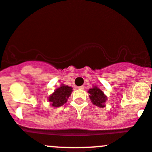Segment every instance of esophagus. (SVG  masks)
<instances>
[{
	"label": "esophagus",
	"instance_id": "obj_1",
	"mask_svg": "<svg viewBox=\"0 0 152 152\" xmlns=\"http://www.w3.org/2000/svg\"><path fill=\"white\" fill-rule=\"evenodd\" d=\"M78 88L81 89V90H83V89L85 88V87H84V86H80V87H78Z\"/></svg>",
	"mask_w": 152,
	"mask_h": 152
}]
</instances>
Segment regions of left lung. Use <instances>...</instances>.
Instances as JSON below:
<instances>
[{
	"label": "left lung",
	"mask_w": 152,
	"mask_h": 152,
	"mask_svg": "<svg viewBox=\"0 0 152 152\" xmlns=\"http://www.w3.org/2000/svg\"><path fill=\"white\" fill-rule=\"evenodd\" d=\"M88 92L90 94L89 97L94 104L99 107H105L104 103L107 100V96L101 89H99L96 86H94V87L89 89Z\"/></svg>",
	"instance_id": "8db88e82"
}]
</instances>
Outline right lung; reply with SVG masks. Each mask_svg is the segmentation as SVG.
I'll return each instance as SVG.
<instances>
[{
    "label": "right lung",
    "mask_w": 152,
    "mask_h": 152,
    "mask_svg": "<svg viewBox=\"0 0 152 152\" xmlns=\"http://www.w3.org/2000/svg\"><path fill=\"white\" fill-rule=\"evenodd\" d=\"M72 91V88L68 86L61 85L58 88L56 91L50 95L48 97V101L50 102L51 106L54 107H58L62 106L67 102V99L71 95Z\"/></svg>",
    "instance_id": "right-lung-1"
}]
</instances>
